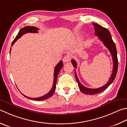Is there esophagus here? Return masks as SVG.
<instances>
[{"label":"esophagus","mask_w":127,"mask_h":127,"mask_svg":"<svg viewBox=\"0 0 127 127\" xmlns=\"http://www.w3.org/2000/svg\"><path fill=\"white\" fill-rule=\"evenodd\" d=\"M70 58L69 55H66V56H64L63 58V62H64V63L68 62L69 61H70Z\"/></svg>","instance_id":"34e87169"}]
</instances>
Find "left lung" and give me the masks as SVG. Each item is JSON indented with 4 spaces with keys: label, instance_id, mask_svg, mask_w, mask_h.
<instances>
[{
    "label": "left lung",
    "instance_id": "1",
    "mask_svg": "<svg viewBox=\"0 0 127 127\" xmlns=\"http://www.w3.org/2000/svg\"><path fill=\"white\" fill-rule=\"evenodd\" d=\"M93 25H94V29H95V35L98 36V38L102 41L105 47L109 49L110 54L112 55L113 62V68L112 73L109 78V81L104 86L96 89L88 88H87L83 86L80 83L79 79H78L77 73H76V71L74 70L75 78L77 79L78 87H79L80 91L84 94H89V95H93V94H96L100 93V92L104 91L107 89L112 83V82L114 81L115 78L116 77L117 70H118V64L116 47L113 40L112 39L111 34H110L109 31L107 28H105L100 26V25L98 24L93 23ZM71 63H72L74 67H77V63H76L75 61H74V59L71 60Z\"/></svg>",
    "mask_w": 127,
    "mask_h": 127
}]
</instances>
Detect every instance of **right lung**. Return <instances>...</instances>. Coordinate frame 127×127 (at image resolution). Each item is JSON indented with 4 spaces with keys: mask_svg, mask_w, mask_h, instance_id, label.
Listing matches in <instances>:
<instances>
[{
    "mask_svg": "<svg viewBox=\"0 0 127 127\" xmlns=\"http://www.w3.org/2000/svg\"><path fill=\"white\" fill-rule=\"evenodd\" d=\"M39 30L38 28H37L36 27H31V26H27L25 27L24 28H23L21 29L20 30L19 33H18V34L16 36V38L14 39V40L13 41L12 43H11V47L14 45V44L17 41L18 39H19L21 36L24 35V34H26L27 33H38V31ZM11 52V48L10 50V53ZM63 66V63L62 61H60L58 63L57 65H56V67H55L54 69V80H53V87L52 88V89H50V91L48 92L47 94H46L45 95H43L42 96H40V97H38V98H30L27 96L26 95H24L23 94H22L25 97H26L28 99H30L31 100H36V101H40V100H45L47 99L50 98V96H52L53 94L54 91H56V83H57V78H58V75L59 73L60 70H61V69L62 68Z\"/></svg>",
    "mask_w": 127,
    "mask_h": 127,
    "instance_id": "1",
    "label": "right lung"
}]
</instances>
